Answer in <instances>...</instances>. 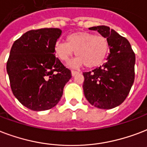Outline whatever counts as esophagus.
I'll list each match as a JSON object with an SVG mask.
<instances>
[{"label":"esophagus","instance_id":"1","mask_svg":"<svg viewBox=\"0 0 147 147\" xmlns=\"http://www.w3.org/2000/svg\"><path fill=\"white\" fill-rule=\"evenodd\" d=\"M78 71H74V70H72V71H71V76H75L76 74H78Z\"/></svg>","mask_w":147,"mask_h":147}]
</instances>
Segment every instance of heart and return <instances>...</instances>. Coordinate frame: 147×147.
Returning a JSON list of instances; mask_svg holds the SVG:
<instances>
[{
	"label": "heart",
	"mask_w": 147,
	"mask_h": 147,
	"mask_svg": "<svg viewBox=\"0 0 147 147\" xmlns=\"http://www.w3.org/2000/svg\"><path fill=\"white\" fill-rule=\"evenodd\" d=\"M56 56L63 62H68L75 52L78 56L71 66L85 65L93 68L102 65L109 52V42L105 37L95 34L78 31L69 34L67 42H57L55 45Z\"/></svg>",
	"instance_id": "b5f03b06"
}]
</instances>
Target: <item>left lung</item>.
<instances>
[{
  "instance_id": "obj_1",
  "label": "left lung",
  "mask_w": 147,
  "mask_h": 147,
  "mask_svg": "<svg viewBox=\"0 0 147 147\" xmlns=\"http://www.w3.org/2000/svg\"><path fill=\"white\" fill-rule=\"evenodd\" d=\"M109 42V55L106 63L84 72L83 91L89 103L109 109L119 106L129 93L135 78V53L129 41L109 27H92Z\"/></svg>"
}]
</instances>
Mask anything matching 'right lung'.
Masks as SVG:
<instances>
[{
    "label": "right lung",
    "instance_id": "obj_1",
    "mask_svg": "<svg viewBox=\"0 0 147 147\" xmlns=\"http://www.w3.org/2000/svg\"><path fill=\"white\" fill-rule=\"evenodd\" d=\"M59 28L27 31L14 41L7 62L14 96L29 109L48 110L59 103L71 71L55 56Z\"/></svg>",
    "mask_w": 147,
    "mask_h": 147
}]
</instances>
